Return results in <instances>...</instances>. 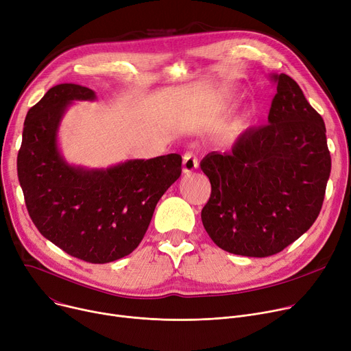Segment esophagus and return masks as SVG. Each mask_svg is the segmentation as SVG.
<instances>
[{
    "label": "esophagus",
    "mask_w": 351,
    "mask_h": 351,
    "mask_svg": "<svg viewBox=\"0 0 351 351\" xmlns=\"http://www.w3.org/2000/svg\"><path fill=\"white\" fill-rule=\"evenodd\" d=\"M198 167V160L193 152H185L182 156V173L190 174Z\"/></svg>",
    "instance_id": "34e87169"
}]
</instances>
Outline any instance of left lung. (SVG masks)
Listing matches in <instances>:
<instances>
[{
	"instance_id": "left-lung-1",
	"label": "left lung",
	"mask_w": 351,
	"mask_h": 351,
	"mask_svg": "<svg viewBox=\"0 0 351 351\" xmlns=\"http://www.w3.org/2000/svg\"><path fill=\"white\" fill-rule=\"evenodd\" d=\"M271 77L269 125L246 130L231 150L199 164L211 182L204 228L221 250L242 256L275 255L311 228L332 170L322 116L291 76Z\"/></svg>"
}]
</instances>
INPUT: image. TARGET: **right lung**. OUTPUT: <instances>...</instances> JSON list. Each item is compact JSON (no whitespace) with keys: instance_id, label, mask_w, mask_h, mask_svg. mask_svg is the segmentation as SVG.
<instances>
[{"instance_id":"add662e5","label":"right lung","mask_w":351,"mask_h":351,"mask_svg":"<svg viewBox=\"0 0 351 351\" xmlns=\"http://www.w3.org/2000/svg\"><path fill=\"white\" fill-rule=\"evenodd\" d=\"M95 92L75 84L51 88L25 117L16 170L38 231L71 256L108 263L132 254L161 195L181 176V156L129 160L100 170L73 167L58 149V129L73 100Z\"/></svg>"}]
</instances>
